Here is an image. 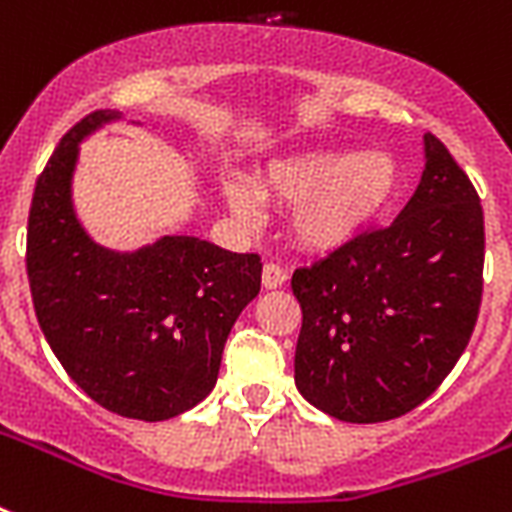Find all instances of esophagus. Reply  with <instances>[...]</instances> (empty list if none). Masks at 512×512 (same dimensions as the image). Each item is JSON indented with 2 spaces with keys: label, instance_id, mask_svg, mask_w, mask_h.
<instances>
[{
  "label": "esophagus",
  "instance_id": "esophagus-1",
  "mask_svg": "<svg viewBox=\"0 0 512 512\" xmlns=\"http://www.w3.org/2000/svg\"><path fill=\"white\" fill-rule=\"evenodd\" d=\"M284 281H287V273H284V268H281V265H276V263L263 265V287L265 289L284 287Z\"/></svg>",
  "mask_w": 512,
  "mask_h": 512
}]
</instances>
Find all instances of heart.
<instances>
[{
	"label": "heart",
	"instance_id": "obj_1",
	"mask_svg": "<svg viewBox=\"0 0 512 512\" xmlns=\"http://www.w3.org/2000/svg\"><path fill=\"white\" fill-rule=\"evenodd\" d=\"M401 188V167L390 154L353 148L313 151L273 164L255 185L260 199L287 204L289 236L311 252H332L364 233L390 207ZM228 207L239 220H255L257 201L249 188L228 185Z\"/></svg>",
	"mask_w": 512,
	"mask_h": 512
}]
</instances>
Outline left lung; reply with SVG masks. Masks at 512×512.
Here are the masks:
<instances>
[{
    "mask_svg": "<svg viewBox=\"0 0 512 512\" xmlns=\"http://www.w3.org/2000/svg\"><path fill=\"white\" fill-rule=\"evenodd\" d=\"M297 390L342 422L420 406L454 369L484 292V209L470 177L425 132V172L401 215L297 268Z\"/></svg>",
    "mask_w": 512,
    "mask_h": 512,
    "instance_id": "obj_1",
    "label": "left lung"
}]
</instances>
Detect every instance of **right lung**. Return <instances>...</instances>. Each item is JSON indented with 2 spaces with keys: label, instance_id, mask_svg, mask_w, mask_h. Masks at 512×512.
Wrapping results in <instances>:
<instances>
[{
  "label": "right lung",
  "instance_id": "right-lung-1",
  "mask_svg": "<svg viewBox=\"0 0 512 512\" xmlns=\"http://www.w3.org/2000/svg\"><path fill=\"white\" fill-rule=\"evenodd\" d=\"M119 116L92 111L50 156L28 212L26 271L39 327L68 377L108 412L159 422L215 388L263 263L196 236H162L135 252L90 239L71 199L79 143Z\"/></svg>",
  "mask_w": 512,
  "mask_h": 512
}]
</instances>
